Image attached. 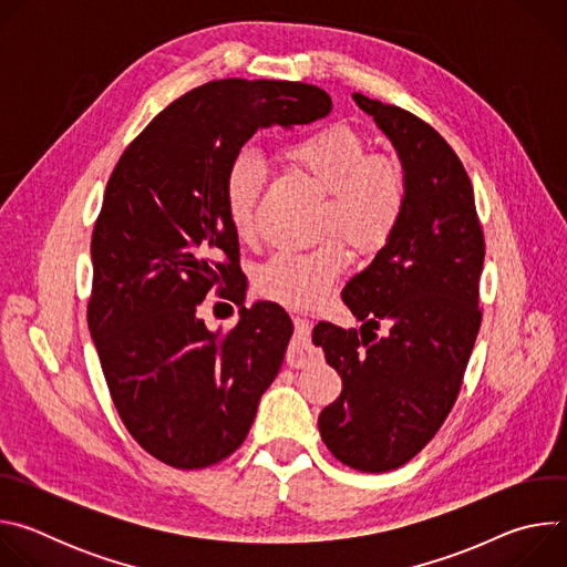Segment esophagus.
<instances>
[{
    "instance_id": "1",
    "label": "esophagus",
    "mask_w": 567,
    "mask_h": 567,
    "mask_svg": "<svg viewBox=\"0 0 567 567\" xmlns=\"http://www.w3.org/2000/svg\"><path fill=\"white\" fill-rule=\"evenodd\" d=\"M293 328H296V337H293V343L289 346L287 361H289V365L300 368L311 357V350L307 354V341H309V334H311V320L307 316L296 313L293 316Z\"/></svg>"
}]
</instances>
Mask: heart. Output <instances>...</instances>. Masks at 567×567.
<instances>
[{
  "label": "heart",
  "instance_id": "obj_1",
  "mask_svg": "<svg viewBox=\"0 0 567 567\" xmlns=\"http://www.w3.org/2000/svg\"><path fill=\"white\" fill-rule=\"evenodd\" d=\"M282 156L316 186L328 190L320 213L322 235H343L359 251L383 247L406 206V175L390 154H368L359 132L348 125H326L291 141ZM265 171L256 154L241 152L226 175V215L233 233L247 241L256 235V208ZM343 239L330 237L307 251H280L256 274L262 296L309 307L328 296L348 269Z\"/></svg>",
  "mask_w": 567,
  "mask_h": 567
}]
</instances>
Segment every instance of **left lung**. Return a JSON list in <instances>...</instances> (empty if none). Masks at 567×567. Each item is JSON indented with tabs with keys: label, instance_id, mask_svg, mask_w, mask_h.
Here are the masks:
<instances>
[{
	"label": "left lung",
	"instance_id": "1",
	"mask_svg": "<svg viewBox=\"0 0 567 567\" xmlns=\"http://www.w3.org/2000/svg\"><path fill=\"white\" fill-rule=\"evenodd\" d=\"M352 99L396 150L406 206L383 249L343 289L361 330L322 320L313 328V346L343 381L318 431L343 464L383 473L413 460L457 399L482 320L484 237L453 147L406 110ZM379 321L389 326L383 338L373 332Z\"/></svg>",
	"mask_w": 567,
	"mask_h": 567
}]
</instances>
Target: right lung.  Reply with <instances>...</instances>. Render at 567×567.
<instances>
[{"mask_svg": "<svg viewBox=\"0 0 567 567\" xmlns=\"http://www.w3.org/2000/svg\"><path fill=\"white\" fill-rule=\"evenodd\" d=\"M330 112L313 85L213 80L154 116L107 182L92 235L90 332L130 435L175 468L217 464L247 440L293 334L269 300L241 307L228 334L197 316L213 287L245 300L228 168L260 127Z\"/></svg>", "mask_w": 567, "mask_h": 567, "instance_id": "obj_1", "label": "right lung"}]
</instances>
